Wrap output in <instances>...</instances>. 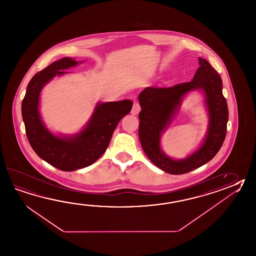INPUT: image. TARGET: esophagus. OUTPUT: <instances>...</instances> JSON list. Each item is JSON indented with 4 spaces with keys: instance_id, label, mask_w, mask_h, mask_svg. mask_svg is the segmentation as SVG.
Returning a JSON list of instances; mask_svg holds the SVG:
<instances>
[{
    "instance_id": "obj_1",
    "label": "esophagus",
    "mask_w": 256,
    "mask_h": 256,
    "mask_svg": "<svg viewBox=\"0 0 256 256\" xmlns=\"http://www.w3.org/2000/svg\"><path fill=\"white\" fill-rule=\"evenodd\" d=\"M141 108L140 104L138 102H134L133 103V106H132V110H131V114L132 115H138V113H140V111Z\"/></svg>"
}]
</instances>
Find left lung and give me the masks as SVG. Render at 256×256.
Here are the masks:
<instances>
[{
    "instance_id": "left-lung-1",
    "label": "left lung",
    "mask_w": 256,
    "mask_h": 256,
    "mask_svg": "<svg viewBox=\"0 0 256 256\" xmlns=\"http://www.w3.org/2000/svg\"><path fill=\"white\" fill-rule=\"evenodd\" d=\"M200 68L192 81L172 86H150L138 96L141 111L138 115V136L146 156L165 172L178 175L190 172L209 162L218 153L226 136L228 106L222 94V81L209 62L198 58ZM193 88L204 90L210 116L208 134L203 146L182 161L166 156L160 150L162 130L170 122L182 96Z\"/></svg>"
}]
</instances>
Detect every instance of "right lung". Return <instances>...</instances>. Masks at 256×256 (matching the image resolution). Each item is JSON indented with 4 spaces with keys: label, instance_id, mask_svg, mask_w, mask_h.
Listing matches in <instances>:
<instances>
[{
    "label": "right lung",
    "instance_id": "add662e5",
    "mask_svg": "<svg viewBox=\"0 0 256 256\" xmlns=\"http://www.w3.org/2000/svg\"><path fill=\"white\" fill-rule=\"evenodd\" d=\"M76 64V60L64 58L39 71L28 84L22 102V116L32 150L44 162L63 172H73L96 162L106 150L118 122L130 112L133 104L130 100L101 103L82 132L72 138L54 136L40 118V91L54 76L66 73L62 70Z\"/></svg>",
    "mask_w": 256,
    "mask_h": 256
}]
</instances>
